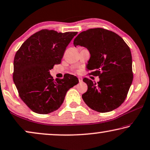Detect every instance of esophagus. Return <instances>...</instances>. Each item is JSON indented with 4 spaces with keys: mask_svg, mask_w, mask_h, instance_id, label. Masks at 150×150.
Masks as SVG:
<instances>
[{
    "mask_svg": "<svg viewBox=\"0 0 150 150\" xmlns=\"http://www.w3.org/2000/svg\"><path fill=\"white\" fill-rule=\"evenodd\" d=\"M78 79H79V82H82V81H83V79H82L81 77H78Z\"/></svg>",
    "mask_w": 150,
    "mask_h": 150,
    "instance_id": "obj_1",
    "label": "esophagus"
}]
</instances>
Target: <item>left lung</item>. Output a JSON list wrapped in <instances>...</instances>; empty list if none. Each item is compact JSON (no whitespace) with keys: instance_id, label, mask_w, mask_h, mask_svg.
I'll list each match as a JSON object with an SVG mask.
<instances>
[{"instance_id":"obj_1","label":"left lung","mask_w":150,"mask_h":150,"mask_svg":"<svg viewBox=\"0 0 150 150\" xmlns=\"http://www.w3.org/2000/svg\"><path fill=\"white\" fill-rule=\"evenodd\" d=\"M75 47L82 46L90 54L87 69L98 76L93 83L84 78L88 90L82 98L90 108L100 113L120 107L127 96L133 74L131 52L123 39L105 29L92 28L79 33L73 41Z\"/></svg>"}]
</instances>
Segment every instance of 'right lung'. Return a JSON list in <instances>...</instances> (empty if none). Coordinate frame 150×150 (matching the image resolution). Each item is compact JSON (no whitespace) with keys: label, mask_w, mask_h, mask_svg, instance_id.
<instances>
[{"label":"right lung","mask_w":150,"mask_h":150,"mask_svg":"<svg viewBox=\"0 0 150 150\" xmlns=\"http://www.w3.org/2000/svg\"><path fill=\"white\" fill-rule=\"evenodd\" d=\"M77 34L41 30L16 52L13 79L21 99L34 112L47 114L57 110L67 91L79 83L73 75L54 80L50 73L54 64L61 62L66 47Z\"/></svg>","instance_id":"obj_1"}]
</instances>
